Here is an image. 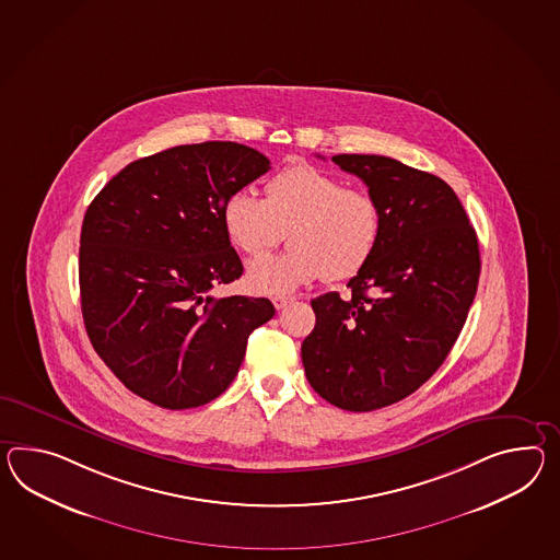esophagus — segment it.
<instances>
[{"label": "esophagus", "mask_w": 560, "mask_h": 560, "mask_svg": "<svg viewBox=\"0 0 560 560\" xmlns=\"http://www.w3.org/2000/svg\"><path fill=\"white\" fill-rule=\"evenodd\" d=\"M291 301H293V298H289V295H275V310H283V307H287V303H291Z\"/></svg>", "instance_id": "1"}]
</instances>
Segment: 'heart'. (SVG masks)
Returning <instances> with one entry per match:
<instances>
[{"instance_id": "obj_1", "label": "heart", "mask_w": 560, "mask_h": 560, "mask_svg": "<svg viewBox=\"0 0 560 560\" xmlns=\"http://www.w3.org/2000/svg\"><path fill=\"white\" fill-rule=\"evenodd\" d=\"M222 226L250 259L287 241L291 248L253 262L246 287L259 295H285L324 277L346 281L369 265L381 243L382 212L369 191L310 164H293L265 186V200L234 190L222 205Z\"/></svg>"}]
</instances>
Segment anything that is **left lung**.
Instances as JSON below:
<instances>
[{
	"label": "left lung",
	"mask_w": 560,
	"mask_h": 560,
	"mask_svg": "<svg viewBox=\"0 0 560 560\" xmlns=\"http://www.w3.org/2000/svg\"><path fill=\"white\" fill-rule=\"evenodd\" d=\"M369 186L381 243L348 281L312 301L315 328L301 343L305 376L334 407L369 412L429 381L464 328L478 291V236L450 184L384 155L331 158Z\"/></svg>",
	"instance_id": "obj_1"
}]
</instances>
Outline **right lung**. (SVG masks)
I'll return each instance as SVG.
<instances>
[{
    "label": "right lung",
    "mask_w": 560,
    "mask_h": 560,
    "mask_svg": "<svg viewBox=\"0 0 560 560\" xmlns=\"http://www.w3.org/2000/svg\"><path fill=\"white\" fill-rule=\"evenodd\" d=\"M271 162L234 141L160 151L124 167L82 220L79 283L96 354L162 409L214 400L243 364L248 334L275 315L265 298L208 295L243 275L222 205Z\"/></svg>",
    "instance_id": "obj_1"
}]
</instances>
